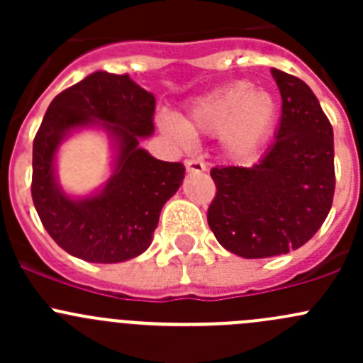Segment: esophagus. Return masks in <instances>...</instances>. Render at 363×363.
<instances>
[{
    "mask_svg": "<svg viewBox=\"0 0 363 363\" xmlns=\"http://www.w3.org/2000/svg\"><path fill=\"white\" fill-rule=\"evenodd\" d=\"M186 170L189 174H200V172H205V164L200 160H186Z\"/></svg>",
    "mask_w": 363,
    "mask_h": 363,
    "instance_id": "esophagus-1",
    "label": "esophagus"
}]
</instances>
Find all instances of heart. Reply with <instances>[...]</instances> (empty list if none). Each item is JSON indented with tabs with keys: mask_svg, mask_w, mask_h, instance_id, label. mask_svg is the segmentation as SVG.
I'll return each mask as SVG.
<instances>
[{
	"mask_svg": "<svg viewBox=\"0 0 363 363\" xmlns=\"http://www.w3.org/2000/svg\"><path fill=\"white\" fill-rule=\"evenodd\" d=\"M279 111L276 94L256 89L250 80H235L193 100L182 121L161 117L160 128L179 144H186L191 133H218L226 158L246 160L267 144Z\"/></svg>",
	"mask_w": 363,
	"mask_h": 363,
	"instance_id": "obj_1",
	"label": "heart"
}]
</instances>
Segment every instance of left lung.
<instances>
[{
    "mask_svg": "<svg viewBox=\"0 0 363 363\" xmlns=\"http://www.w3.org/2000/svg\"><path fill=\"white\" fill-rule=\"evenodd\" d=\"M283 98L276 142L252 167H216L207 221L225 250L270 258L298 250L320 230L335 189L334 131L303 80L272 68Z\"/></svg>",
    "mask_w": 363,
    "mask_h": 363,
    "instance_id": "1",
    "label": "left lung"
}]
</instances>
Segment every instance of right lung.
Wrapping results in <instances>:
<instances>
[{
    "mask_svg": "<svg viewBox=\"0 0 363 363\" xmlns=\"http://www.w3.org/2000/svg\"><path fill=\"white\" fill-rule=\"evenodd\" d=\"M156 98L130 75L94 72L50 101L33 142L31 195L49 235L68 255L91 263H119L152 242L160 212L184 179V164L156 160L140 147L155 133ZM104 129L113 174L84 197L69 196L57 179V151L73 133Z\"/></svg>",
    "mask_w": 363,
    "mask_h": 363,
    "instance_id": "1",
    "label": "right lung"
}]
</instances>
